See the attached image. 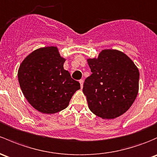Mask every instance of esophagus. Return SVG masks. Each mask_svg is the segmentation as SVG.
<instances>
[{
  "instance_id": "1",
  "label": "esophagus",
  "mask_w": 157,
  "mask_h": 157,
  "mask_svg": "<svg viewBox=\"0 0 157 157\" xmlns=\"http://www.w3.org/2000/svg\"><path fill=\"white\" fill-rule=\"evenodd\" d=\"M79 82H80V87H81V88H83V80H80Z\"/></svg>"
}]
</instances>
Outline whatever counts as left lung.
<instances>
[{"mask_svg": "<svg viewBox=\"0 0 157 157\" xmlns=\"http://www.w3.org/2000/svg\"><path fill=\"white\" fill-rule=\"evenodd\" d=\"M92 74L83 92L94 114L110 120L121 116L135 101L139 89V71L131 59L117 49H103L87 59Z\"/></svg>", "mask_w": 157, "mask_h": 157, "instance_id": "left-lung-1", "label": "left lung"}]
</instances>
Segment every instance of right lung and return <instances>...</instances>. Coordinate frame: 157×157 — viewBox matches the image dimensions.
Returning <instances> with one entry per match:
<instances>
[{
  "label": "right lung",
  "instance_id": "add662e5",
  "mask_svg": "<svg viewBox=\"0 0 157 157\" xmlns=\"http://www.w3.org/2000/svg\"><path fill=\"white\" fill-rule=\"evenodd\" d=\"M65 60L57 47L51 46L35 49L20 64L18 80L23 95L40 113L52 114L65 109L80 89L64 69Z\"/></svg>",
  "mask_w": 157,
  "mask_h": 157
}]
</instances>
